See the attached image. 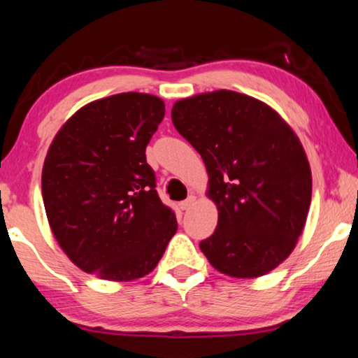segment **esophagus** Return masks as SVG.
Wrapping results in <instances>:
<instances>
[{"mask_svg": "<svg viewBox=\"0 0 358 358\" xmlns=\"http://www.w3.org/2000/svg\"><path fill=\"white\" fill-rule=\"evenodd\" d=\"M195 202V195H190V197L187 200H184V202H180V208L182 210H189L190 207H192Z\"/></svg>", "mask_w": 358, "mask_h": 358, "instance_id": "obj_1", "label": "esophagus"}]
</instances>
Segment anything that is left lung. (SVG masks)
Instances as JSON below:
<instances>
[{"label": "left lung", "instance_id": "8db88e82", "mask_svg": "<svg viewBox=\"0 0 358 358\" xmlns=\"http://www.w3.org/2000/svg\"><path fill=\"white\" fill-rule=\"evenodd\" d=\"M180 135L202 156L218 224L200 249L218 272L257 278L295 249L311 203L300 138L266 102L218 90L176 101Z\"/></svg>", "mask_w": 358, "mask_h": 358}]
</instances>
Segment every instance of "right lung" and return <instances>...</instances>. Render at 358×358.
<instances>
[{"instance_id":"1","label":"right lung","mask_w":358,"mask_h":358,"mask_svg":"<svg viewBox=\"0 0 358 358\" xmlns=\"http://www.w3.org/2000/svg\"><path fill=\"white\" fill-rule=\"evenodd\" d=\"M164 110L163 99L146 92L92 101L47 151L42 197L53 236L76 267L102 280L148 275L178 231L145 155Z\"/></svg>"}]
</instances>
